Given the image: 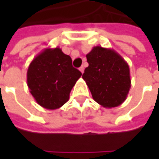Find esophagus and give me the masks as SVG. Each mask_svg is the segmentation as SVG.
I'll use <instances>...</instances> for the list:
<instances>
[{
    "instance_id": "obj_1",
    "label": "esophagus",
    "mask_w": 159,
    "mask_h": 159,
    "mask_svg": "<svg viewBox=\"0 0 159 159\" xmlns=\"http://www.w3.org/2000/svg\"><path fill=\"white\" fill-rule=\"evenodd\" d=\"M80 72H81V73H83V72H84V67L81 66V67L80 68Z\"/></svg>"
}]
</instances>
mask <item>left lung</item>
<instances>
[{"instance_id":"obj_1","label":"left lung","mask_w":159,"mask_h":159,"mask_svg":"<svg viewBox=\"0 0 159 159\" xmlns=\"http://www.w3.org/2000/svg\"><path fill=\"white\" fill-rule=\"evenodd\" d=\"M89 66L83 73L93 99L104 108L123 103L131 88L128 64L114 49L94 47L86 56Z\"/></svg>"}]
</instances>
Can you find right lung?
<instances>
[{"mask_svg":"<svg viewBox=\"0 0 159 159\" xmlns=\"http://www.w3.org/2000/svg\"><path fill=\"white\" fill-rule=\"evenodd\" d=\"M70 56L60 48H48L29 64L27 86L40 106L57 110L69 100L70 93L81 72L72 66Z\"/></svg>","mask_w":159,"mask_h":159,"instance_id":"add662e5","label":"right lung"}]
</instances>
